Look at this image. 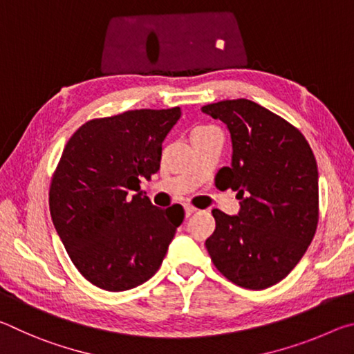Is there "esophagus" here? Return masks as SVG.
Masks as SVG:
<instances>
[{
    "label": "esophagus",
    "mask_w": 354,
    "mask_h": 354,
    "mask_svg": "<svg viewBox=\"0 0 354 354\" xmlns=\"http://www.w3.org/2000/svg\"><path fill=\"white\" fill-rule=\"evenodd\" d=\"M184 211H185V215H187V217H189V215L194 214V212L196 211V209H195L194 206H190V205H185V206H184Z\"/></svg>",
    "instance_id": "esophagus-1"
}]
</instances>
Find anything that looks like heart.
I'll use <instances>...</instances> for the list:
<instances>
[{"instance_id":"obj_1","label":"heart","mask_w":354,"mask_h":354,"mask_svg":"<svg viewBox=\"0 0 354 354\" xmlns=\"http://www.w3.org/2000/svg\"><path fill=\"white\" fill-rule=\"evenodd\" d=\"M198 129H207V128H196L195 131H198Z\"/></svg>"}]
</instances>
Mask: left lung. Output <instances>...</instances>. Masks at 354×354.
<instances>
[{
	"instance_id": "8db88e82",
	"label": "left lung",
	"mask_w": 354,
	"mask_h": 354,
	"mask_svg": "<svg viewBox=\"0 0 354 354\" xmlns=\"http://www.w3.org/2000/svg\"><path fill=\"white\" fill-rule=\"evenodd\" d=\"M201 111L230 129L232 164L218 170L215 184L241 200L239 215L212 211L207 253L231 283L267 289L293 270L319 225L314 153L293 124L254 101L225 100Z\"/></svg>"
}]
</instances>
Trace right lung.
Segmentation results:
<instances>
[{"mask_svg":"<svg viewBox=\"0 0 354 354\" xmlns=\"http://www.w3.org/2000/svg\"><path fill=\"white\" fill-rule=\"evenodd\" d=\"M179 117L176 106L93 118L64 148L50 185L51 218L77 272L100 289L148 281L183 223L181 205L156 207L140 192Z\"/></svg>","mask_w":354,"mask_h":354,"instance_id":"1","label":"right lung"}]
</instances>
